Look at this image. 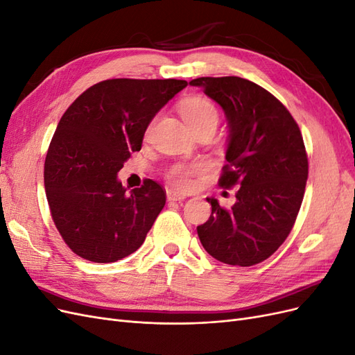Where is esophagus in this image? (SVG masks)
<instances>
[{"mask_svg": "<svg viewBox=\"0 0 355 355\" xmlns=\"http://www.w3.org/2000/svg\"><path fill=\"white\" fill-rule=\"evenodd\" d=\"M185 198H187L185 196L179 194V192H176V191H171V189L167 191V200L168 201H184Z\"/></svg>", "mask_w": 355, "mask_h": 355, "instance_id": "esophagus-1", "label": "esophagus"}]
</instances>
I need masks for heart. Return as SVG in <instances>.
Returning a JSON list of instances; mask_svg holds the SVG:
<instances>
[{
    "label": "heart",
    "instance_id": "b5f03b06",
    "mask_svg": "<svg viewBox=\"0 0 355 355\" xmlns=\"http://www.w3.org/2000/svg\"><path fill=\"white\" fill-rule=\"evenodd\" d=\"M180 114L184 116L185 123L194 130L197 127L213 124L218 125L219 112L209 99L201 96H191L180 103ZM202 170L201 164L189 166H176L170 171V182L179 189H189L192 187V176L200 173Z\"/></svg>",
    "mask_w": 355,
    "mask_h": 355
}]
</instances>
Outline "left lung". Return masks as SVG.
Listing matches in <instances>:
<instances>
[{"label": "left lung", "instance_id": "obj_1", "mask_svg": "<svg viewBox=\"0 0 355 355\" xmlns=\"http://www.w3.org/2000/svg\"><path fill=\"white\" fill-rule=\"evenodd\" d=\"M216 102L228 121V146L219 179L239 187L230 209L213 197L211 214L197 227L214 259L252 266L268 259L292 231L304 200L308 158L293 116L277 98L240 77H201L189 83Z\"/></svg>", "mask_w": 355, "mask_h": 355}]
</instances>
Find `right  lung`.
I'll list each match as a JSON object with an SVG mask.
<instances>
[{
  "mask_svg": "<svg viewBox=\"0 0 355 355\" xmlns=\"http://www.w3.org/2000/svg\"><path fill=\"white\" fill-rule=\"evenodd\" d=\"M188 83L115 78L92 85L62 115L44 164L46 196L69 249L98 263L132 254L166 204L151 179L127 192L118 171L149 123Z\"/></svg>",
  "mask_w": 355,
  "mask_h": 355,
  "instance_id": "1",
  "label": "right lung"
}]
</instances>
